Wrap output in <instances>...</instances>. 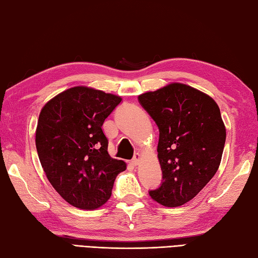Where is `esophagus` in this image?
<instances>
[{
	"instance_id": "34e87169",
	"label": "esophagus",
	"mask_w": 258,
	"mask_h": 258,
	"mask_svg": "<svg viewBox=\"0 0 258 258\" xmlns=\"http://www.w3.org/2000/svg\"><path fill=\"white\" fill-rule=\"evenodd\" d=\"M140 159H141V155L138 153V154H135V156L134 158L132 159V161H131V164L132 165H138L139 164V162H140Z\"/></svg>"
}]
</instances>
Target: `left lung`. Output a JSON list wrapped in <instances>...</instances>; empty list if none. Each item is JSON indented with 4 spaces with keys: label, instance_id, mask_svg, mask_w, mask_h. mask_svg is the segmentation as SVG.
Here are the masks:
<instances>
[{
    "label": "left lung",
    "instance_id": "8db88e82",
    "mask_svg": "<svg viewBox=\"0 0 258 258\" xmlns=\"http://www.w3.org/2000/svg\"><path fill=\"white\" fill-rule=\"evenodd\" d=\"M159 128L162 182L149 195L165 207H179L198 195L219 168L226 128L208 95L183 84L139 96Z\"/></svg>",
    "mask_w": 258,
    "mask_h": 258
}]
</instances>
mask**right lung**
Wrapping results in <instances>:
<instances>
[{"instance_id":"right-lung-1","label":"right lung","mask_w":258,"mask_h":258,"mask_svg":"<svg viewBox=\"0 0 258 258\" xmlns=\"http://www.w3.org/2000/svg\"><path fill=\"white\" fill-rule=\"evenodd\" d=\"M122 98L102 90L74 87L44 105L35 145L50 183L74 207L94 210L112 196L125 162L107 152L102 126Z\"/></svg>"}]
</instances>
